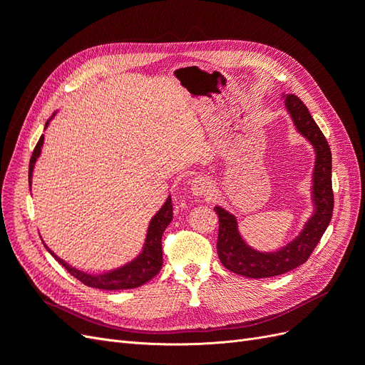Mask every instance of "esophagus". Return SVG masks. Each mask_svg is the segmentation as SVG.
I'll return each instance as SVG.
<instances>
[{"label":"esophagus","mask_w":365,"mask_h":365,"mask_svg":"<svg viewBox=\"0 0 365 365\" xmlns=\"http://www.w3.org/2000/svg\"><path fill=\"white\" fill-rule=\"evenodd\" d=\"M190 190L195 196H204L212 190V182H210V180L204 178V176H197V178H195L190 182Z\"/></svg>","instance_id":"esophagus-1"}]
</instances>
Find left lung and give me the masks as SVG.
<instances>
[{"mask_svg": "<svg viewBox=\"0 0 365 365\" xmlns=\"http://www.w3.org/2000/svg\"><path fill=\"white\" fill-rule=\"evenodd\" d=\"M282 98H284V108L297 132L311 143L315 150L311 189L314 212L289 244L275 251H259L250 247L239 233L236 216L224 207H215L219 217V260L231 272L248 279L275 277L303 264L324 235L334 212L332 153L327 140L300 98L294 94H282Z\"/></svg>", "mask_w": 365, "mask_h": 365, "instance_id": "left-lung-1", "label": "left lung"}]
</instances>
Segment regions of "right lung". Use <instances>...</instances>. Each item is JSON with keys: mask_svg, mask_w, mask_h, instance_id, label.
<instances>
[{"mask_svg": "<svg viewBox=\"0 0 365 365\" xmlns=\"http://www.w3.org/2000/svg\"><path fill=\"white\" fill-rule=\"evenodd\" d=\"M54 114L51 115V118L54 117ZM50 120L46 123V129L50 125ZM42 145H43V135H41L35 150H33V155L30 158V164H29V185L30 187H31L33 170H35V164L41 155ZM172 219H173L172 197L168 196V200H165L163 207L150 219L145 244H143V250L138 256L132 259L130 262L125 263L123 267L106 271V272H101V274H90V272L77 269L76 267H71V264L65 262L63 259L58 257L56 254H54L46 244L43 245H46L47 251L73 275V277H76L83 284L90 286V288L105 289V291L134 289V288H138V286H141V284L148 283L150 279L155 277V275L160 272V269L163 267L161 237H163L164 230L168 228V225L172 222Z\"/></svg>", "mask_w": 365, "mask_h": 365, "instance_id": "add662e5", "label": "right lung"}]
</instances>
